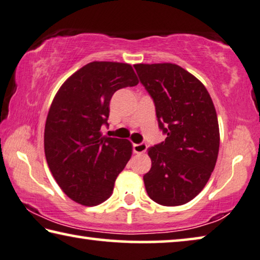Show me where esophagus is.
<instances>
[{
    "label": "esophagus",
    "instance_id": "1",
    "mask_svg": "<svg viewBox=\"0 0 260 260\" xmlns=\"http://www.w3.org/2000/svg\"><path fill=\"white\" fill-rule=\"evenodd\" d=\"M147 143L145 142H141V143H135V145H133V149H134V152H137V154H143L147 150Z\"/></svg>",
    "mask_w": 260,
    "mask_h": 260
}]
</instances>
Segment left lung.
<instances>
[{"mask_svg": "<svg viewBox=\"0 0 260 260\" xmlns=\"http://www.w3.org/2000/svg\"><path fill=\"white\" fill-rule=\"evenodd\" d=\"M134 68L155 103L158 127L167 134L148 149L147 193L159 205H184L203 191L216 164L220 131L213 101L196 76L175 63Z\"/></svg>", "mask_w": 260, "mask_h": 260, "instance_id": "1", "label": "left lung"}]
</instances>
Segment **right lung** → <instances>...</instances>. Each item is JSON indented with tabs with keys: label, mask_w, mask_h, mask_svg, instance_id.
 <instances>
[{
	"label": "right lung",
	"mask_w": 260,
	"mask_h": 260,
	"mask_svg": "<svg viewBox=\"0 0 260 260\" xmlns=\"http://www.w3.org/2000/svg\"><path fill=\"white\" fill-rule=\"evenodd\" d=\"M139 83L128 63L93 61L61 85L45 125V156L53 177L72 200L97 206L108 200L132 156L128 140L102 137L117 90Z\"/></svg>",
	"instance_id": "add662e5"
}]
</instances>
